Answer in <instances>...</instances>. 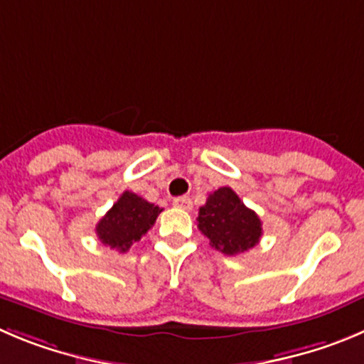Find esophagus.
Instances as JSON below:
<instances>
[{
    "instance_id": "34e87169",
    "label": "esophagus",
    "mask_w": 364,
    "mask_h": 364,
    "mask_svg": "<svg viewBox=\"0 0 364 364\" xmlns=\"http://www.w3.org/2000/svg\"><path fill=\"white\" fill-rule=\"evenodd\" d=\"M174 205L183 210H192V199H190L188 196H183V198L174 199Z\"/></svg>"
}]
</instances>
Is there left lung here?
Returning <instances> with one entry per match:
<instances>
[{"instance_id": "8db88e82", "label": "left lung", "mask_w": 364, "mask_h": 364, "mask_svg": "<svg viewBox=\"0 0 364 364\" xmlns=\"http://www.w3.org/2000/svg\"><path fill=\"white\" fill-rule=\"evenodd\" d=\"M199 232L210 246L224 255H239L257 246L262 237V223L230 186L215 190L199 208Z\"/></svg>"}]
</instances>
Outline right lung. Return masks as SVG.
<instances>
[{
    "instance_id": "right-lung-1",
    "label": "right lung",
    "mask_w": 364,
    "mask_h": 364,
    "mask_svg": "<svg viewBox=\"0 0 364 364\" xmlns=\"http://www.w3.org/2000/svg\"><path fill=\"white\" fill-rule=\"evenodd\" d=\"M159 213V206L125 190L113 208L98 220L97 235L102 244L125 253L154 226Z\"/></svg>"
}]
</instances>
